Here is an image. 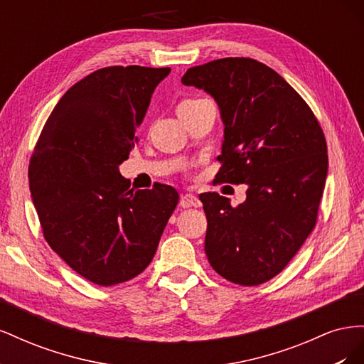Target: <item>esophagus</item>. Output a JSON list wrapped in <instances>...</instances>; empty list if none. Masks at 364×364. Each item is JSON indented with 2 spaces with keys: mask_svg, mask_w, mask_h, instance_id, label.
<instances>
[{
  "mask_svg": "<svg viewBox=\"0 0 364 364\" xmlns=\"http://www.w3.org/2000/svg\"><path fill=\"white\" fill-rule=\"evenodd\" d=\"M181 206L182 208H199V206H202V202L199 200V197H196L194 194H183V196H181Z\"/></svg>",
  "mask_w": 364,
  "mask_h": 364,
  "instance_id": "esophagus-1",
  "label": "esophagus"
}]
</instances>
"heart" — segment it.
Here are the masks:
<instances>
[{
	"instance_id": "1",
	"label": "heart",
	"mask_w": 364,
	"mask_h": 364,
	"mask_svg": "<svg viewBox=\"0 0 364 364\" xmlns=\"http://www.w3.org/2000/svg\"><path fill=\"white\" fill-rule=\"evenodd\" d=\"M185 102H190V100H185ZM185 102H182V103H185ZM183 170H185L186 173H188V171L191 170V167H190V165H183Z\"/></svg>"
}]
</instances>
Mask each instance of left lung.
Masks as SVG:
<instances>
[{
	"mask_svg": "<svg viewBox=\"0 0 364 364\" xmlns=\"http://www.w3.org/2000/svg\"><path fill=\"white\" fill-rule=\"evenodd\" d=\"M182 83L211 94L222 112V167L214 182L249 186L238 206L218 193L199 196L208 261L234 284L267 282L316 226L328 171L323 130L304 98L255 59L208 62L186 71Z\"/></svg>",
	"mask_w": 364,
	"mask_h": 364,
	"instance_id": "8db88e82",
	"label": "left lung"
}]
</instances>
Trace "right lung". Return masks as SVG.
<instances>
[{"mask_svg": "<svg viewBox=\"0 0 364 364\" xmlns=\"http://www.w3.org/2000/svg\"><path fill=\"white\" fill-rule=\"evenodd\" d=\"M170 71L117 65L86 75L53 109L30 158L43 238L74 272L103 287L149 266L179 202L173 186L134 191L118 171Z\"/></svg>", "mask_w": 364, "mask_h": 364, "instance_id": "right-lung-1", "label": "right lung"}]
</instances>
